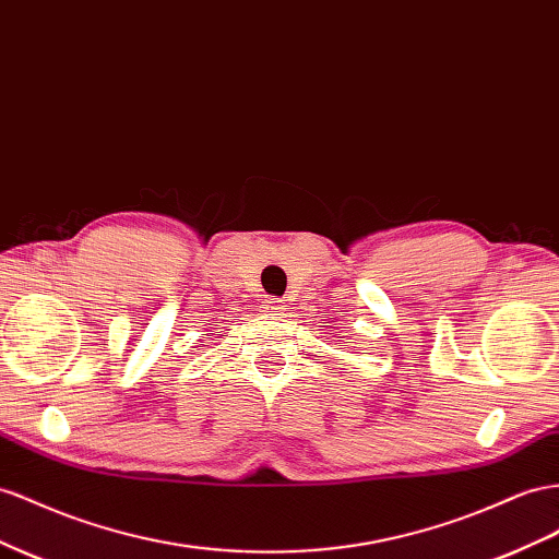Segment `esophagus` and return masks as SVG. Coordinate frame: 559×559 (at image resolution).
I'll list each match as a JSON object with an SVG mask.
<instances>
[{
	"instance_id": "34e87169",
	"label": "esophagus",
	"mask_w": 559,
	"mask_h": 559,
	"mask_svg": "<svg viewBox=\"0 0 559 559\" xmlns=\"http://www.w3.org/2000/svg\"><path fill=\"white\" fill-rule=\"evenodd\" d=\"M284 310H289V308H286V300H282V298L270 300V306L265 308V312H267V314H282Z\"/></svg>"
}]
</instances>
